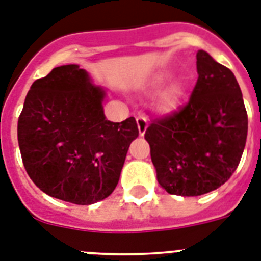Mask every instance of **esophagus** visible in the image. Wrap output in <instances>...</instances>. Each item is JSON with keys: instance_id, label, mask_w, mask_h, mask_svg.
<instances>
[{"instance_id": "1", "label": "esophagus", "mask_w": 261, "mask_h": 261, "mask_svg": "<svg viewBox=\"0 0 261 261\" xmlns=\"http://www.w3.org/2000/svg\"><path fill=\"white\" fill-rule=\"evenodd\" d=\"M137 124H138V130H139V134L143 137L144 133H146V128H147L148 126V122L147 119H146V117H138L137 118Z\"/></svg>"}]
</instances>
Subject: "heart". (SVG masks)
I'll list each match as a JSON object with an SVG mask.
<instances>
[{
  "label": "heart",
  "mask_w": 261,
  "mask_h": 261,
  "mask_svg": "<svg viewBox=\"0 0 261 261\" xmlns=\"http://www.w3.org/2000/svg\"><path fill=\"white\" fill-rule=\"evenodd\" d=\"M164 75H158L154 81H152V87H158L159 85L164 82ZM179 97V91H178V86H170L168 89H166L163 93L161 94V97H159V107H161V110L163 111H168L171 110L172 107L176 105V100H178Z\"/></svg>",
  "instance_id": "heart-1"
}]
</instances>
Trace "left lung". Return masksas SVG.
<instances>
[{
	"label": "left lung",
	"mask_w": 261,
	"mask_h": 261,
	"mask_svg": "<svg viewBox=\"0 0 261 261\" xmlns=\"http://www.w3.org/2000/svg\"><path fill=\"white\" fill-rule=\"evenodd\" d=\"M198 81L187 103L155 118L144 133L159 185L171 195L199 196L231 178L242 159L248 117L228 67L196 54Z\"/></svg>",
	"instance_id": "8db88e82"
}]
</instances>
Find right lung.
<instances>
[{"label":"right lung","instance_id":"1","mask_svg":"<svg viewBox=\"0 0 261 261\" xmlns=\"http://www.w3.org/2000/svg\"><path fill=\"white\" fill-rule=\"evenodd\" d=\"M103 98L78 65L54 67L32 85L17 134L26 172L45 194L87 205L115 190L139 130L134 117L107 120Z\"/></svg>","mask_w":261,"mask_h":261}]
</instances>
